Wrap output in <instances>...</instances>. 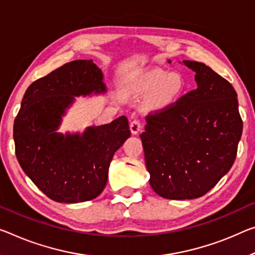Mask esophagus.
I'll use <instances>...</instances> for the list:
<instances>
[{"instance_id":"obj_1","label":"esophagus","mask_w":255,"mask_h":255,"mask_svg":"<svg viewBox=\"0 0 255 255\" xmlns=\"http://www.w3.org/2000/svg\"><path fill=\"white\" fill-rule=\"evenodd\" d=\"M130 130L132 132V134H138L141 130V123L138 119L133 120L131 124H130Z\"/></svg>"}]
</instances>
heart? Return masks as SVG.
<instances>
[{"instance_id":"1","label":"heart","mask_w":255,"mask_h":255,"mask_svg":"<svg viewBox=\"0 0 255 255\" xmlns=\"http://www.w3.org/2000/svg\"><path fill=\"white\" fill-rule=\"evenodd\" d=\"M141 93H152V105L155 107H167L177 101L183 90V81L178 74L154 72L138 84Z\"/></svg>"}]
</instances>
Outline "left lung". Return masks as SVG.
I'll use <instances>...</instances> for the list:
<instances>
[{
    "instance_id": "1",
    "label": "left lung",
    "mask_w": 255,
    "mask_h": 255,
    "mask_svg": "<svg viewBox=\"0 0 255 255\" xmlns=\"http://www.w3.org/2000/svg\"><path fill=\"white\" fill-rule=\"evenodd\" d=\"M197 89L146 117L142 141L149 183L167 199L205 195L232 168L243 121L233 85L203 62L183 61Z\"/></svg>"
}]
</instances>
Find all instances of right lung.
Returning <instances> with one entry per match:
<instances>
[{"instance_id": "obj_1", "label": "right lung", "mask_w": 255, "mask_h": 255, "mask_svg": "<svg viewBox=\"0 0 255 255\" xmlns=\"http://www.w3.org/2000/svg\"><path fill=\"white\" fill-rule=\"evenodd\" d=\"M103 73L92 60H74L33 82L13 124L15 156L49 198L81 203L96 198L107 183L115 151L131 135L127 116L91 127L83 134L56 132L74 97L105 92Z\"/></svg>"}]
</instances>
